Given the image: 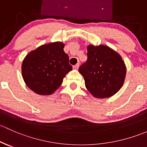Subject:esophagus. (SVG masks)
<instances>
[{
	"instance_id": "1",
	"label": "esophagus",
	"mask_w": 147,
	"mask_h": 147,
	"mask_svg": "<svg viewBox=\"0 0 147 147\" xmlns=\"http://www.w3.org/2000/svg\"><path fill=\"white\" fill-rule=\"evenodd\" d=\"M78 66H79V63H77L75 65V66H74V69H78Z\"/></svg>"
}]
</instances>
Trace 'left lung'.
I'll use <instances>...</instances> for the list:
<instances>
[{"instance_id":"obj_1","label":"left lung","mask_w":147,"mask_h":147,"mask_svg":"<svg viewBox=\"0 0 147 147\" xmlns=\"http://www.w3.org/2000/svg\"><path fill=\"white\" fill-rule=\"evenodd\" d=\"M88 59L79 67L85 85L90 94L97 98L113 96L125 81L126 66L122 57L105 45L87 48Z\"/></svg>"}]
</instances>
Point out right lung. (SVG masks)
Returning <instances> with one entry per match:
<instances>
[{
	"label": "right lung",
	"instance_id": "1",
	"mask_svg": "<svg viewBox=\"0 0 147 147\" xmlns=\"http://www.w3.org/2000/svg\"><path fill=\"white\" fill-rule=\"evenodd\" d=\"M64 44H46L30 51L22 64L24 81L32 90L42 96L51 95L72 70L69 56L63 51Z\"/></svg>",
	"mask_w": 147,
	"mask_h": 147
}]
</instances>
